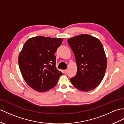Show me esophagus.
Instances as JSON below:
<instances>
[{
    "label": "esophagus",
    "mask_w": 124,
    "mask_h": 124,
    "mask_svg": "<svg viewBox=\"0 0 124 124\" xmlns=\"http://www.w3.org/2000/svg\"><path fill=\"white\" fill-rule=\"evenodd\" d=\"M62 71H63V73L66 74V73H67V69H66V70H64Z\"/></svg>",
    "instance_id": "1"
}]
</instances>
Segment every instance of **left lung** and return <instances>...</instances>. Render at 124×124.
<instances>
[{"label": "left lung", "mask_w": 124, "mask_h": 124, "mask_svg": "<svg viewBox=\"0 0 124 124\" xmlns=\"http://www.w3.org/2000/svg\"><path fill=\"white\" fill-rule=\"evenodd\" d=\"M77 64V74L70 81L75 88L88 92L98 86L104 77L107 58L104 47L97 38L82 34L68 38Z\"/></svg>", "instance_id": "left-lung-1"}]
</instances>
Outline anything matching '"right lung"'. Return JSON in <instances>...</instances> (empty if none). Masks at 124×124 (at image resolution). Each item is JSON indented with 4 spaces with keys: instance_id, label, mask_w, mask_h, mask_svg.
<instances>
[{
    "instance_id": "right-lung-1",
    "label": "right lung",
    "mask_w": 124,
    "mask_h": 124,
    "mask_svg": "<svg viewBox=\"0 0 124 124\" xmlns=\"http://www.w3.org/2000/svg\"><path fill=\"white\" fill-rule=\"evenodd\" d=\"M62 40L39 36L29 38L23 45L19 66L24 80L33 89L45 92L56 86L62 73L56 67L54 54Z\"/></svg>"
}]
</instances>
